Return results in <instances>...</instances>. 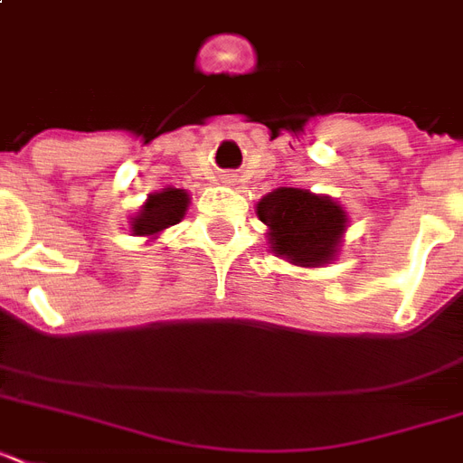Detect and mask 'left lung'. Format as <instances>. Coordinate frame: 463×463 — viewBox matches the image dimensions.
Wrapping results in <instances>:
<instances>
[{
  "label": "left lung",
  "mask_w": 463,
  "mask_h": 463,
  "mask_svg": "<svg viewBox=\"0 0 463 463\" xmlns=\"http://www.w3.org/2000/svg\"><path fill=\"white\" fill-rule=\"evenodd\" d=\"M257 216L269 228V242L279 257L296 267H324L334 261L344 238V206L309 189L279 187L257 203Z\"/></svg>",
  "instance_id": "left-lung-1"
}]
</instances>
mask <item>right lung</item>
Segmentation results:
<instances>
[{
    "label": "right lung",
    "mask_w": 463,
    "mask_h": 463,
    "mask_svg": "<svg viewBox=\"0 0 463 463\" xmlns=\"http://www.w3.org/2000/svg\"><path fill=\"white\" fill-rule=\"evenodd\" d=\"M189 206V194L184 189L167 187L163 192L148 194L139 213L129 221L132 225V235H141V238H156L158 232H163L170 225L180 223Z\"/></svg>",
    "instance_id": "right-lung-1"
}]
</instances>
